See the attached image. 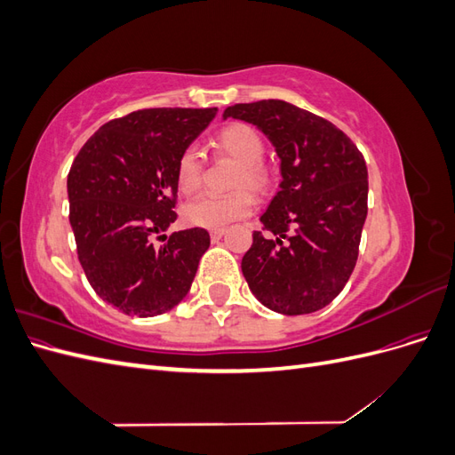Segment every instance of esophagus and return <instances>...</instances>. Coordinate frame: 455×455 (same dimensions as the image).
I'll return each instance as SVG.
<instances>
[{
  "mask_svg": "<svg viewBox=\"0 0 455 455\" xmlns=\"http://www.w3.org/2000/svg\"><path fill=\"white\" fill-rule=\"evenodd\" d=\"M224 233H226V229H212L211 231V239L216 243V241H220L224 237Z\"/></svg>",
  "mask_w": 455,
  "mask_h": 455,
  "instance_id": "1",
  "label": "esophagus"
}]
</instances>
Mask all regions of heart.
<instances>
[{
    "instance_id": "b5f03b06",
    "label": "heart",
    "mask_w": 455,
    "mask_h": 455,
    "mask_svg": "<svg viewBox=\"0 0 455 455\" xmlns=\"http://www.w3.org/2000/svg\"><path fill=\"white\" fill-rule=\"evenodd\" d=\"M216 148L222 154L229 156L239 163V172L235 186H246L252 189H264L267 176L261 164L264 159V140L259 132L244 123H233L218 132ZM203 159L196 146L186 148L176 163V184L182 194H194L201 184ZM254 209V197L246 189H239L235 194L218 197L201 196L184 204L182 220L191 228L203 229H224L235 220L249 216Z\"/></svg>"
}]
</instances>
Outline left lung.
<instances>
[{
    "label": "left lung",
    "instance_id": "1",
    "mask_svg": "<svg viewBox=\"0 0 455 455\" xmlns=\"http://www.w3.org/2000/svg\"><path fill=\"white\" fill-rule=\"evenodd\" d=\"M267 136L281 159L279 191L261 214L241 269L267 309L306 315L346 286L368 212V171L356 146L332 123L283 100L226 108Z\"/></svg>",
    "mask_w": 455,
    "mask_h": 455
}]
</instances>
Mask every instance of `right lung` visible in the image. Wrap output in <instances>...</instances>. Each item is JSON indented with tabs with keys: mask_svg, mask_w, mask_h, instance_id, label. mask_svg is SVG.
Masks as SVG:
<instances>
[{
	"mask_svg": "<svg viewBox=\"0 0 455 455\" xmlns=\"http://www.w3.org/2000/svg\"><path fill=\"white\" fill-rule=\"evenodd\" d=\"M216 108H151L106 123L68 174L70 226L91 286L125 315L156 316L189 292L211 237L203 228L148 237L176 220V163Z\"/></svg>",
	"mask_w": 455,
	"mask_h": 455,
	"instance_id": "1",
	"label": "right lung"
}]
</instances>
